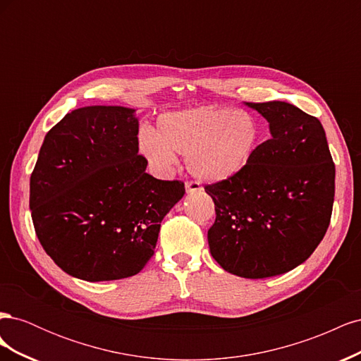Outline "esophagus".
<instances>
[{"label":"esophagus","mask_w":361,"mask_h":361,"mask_svg":"<svg viewBox=\"0 0 361 361\" xmlns=\"http://www.w3.org/2000/svg\"><path fill=\"white\" fill-rule=\"evenodd\" d=\"M185 190H187V192H199L202 191V185L197 180H187L185 182Z\"/></svg>","instance_id":"obj_1"}]
</instances>
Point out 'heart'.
Listing matches in <instances>:
<instances>
[{"mask_svg": "<svg viewBox=\"0 0 361 361\" xmlns=\"http://www.w3.org/2000/svg\"><path fill=\"white\" fill-rule=\"evenodd\" d=\"M257 118L243 110L202 106L162 114L157 129L143 130L138 149L158 173H170L187 155L190 171L202 180L223 182L241 173L260 143Z\"/></svg>", "mask_w": 361, "mask_h": 361, "instance_id": "heart-1", "label": "heart"}]
</instances>
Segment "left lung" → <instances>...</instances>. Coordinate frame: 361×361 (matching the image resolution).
<instances>
[{
  "mask_svg": "<svg viewBox=\"0 0 361 361\" xmlns=\"http://www.w3.org/2000/svg\"><path fill=\"white\" fill-rule=\"evenodd\" d=\"M271 138L238 176L204 185L215 204L212 257L244 279L285 274L307 260L330 226L336 169L325 130L292 104L247 102Z\"/></svg>",
  "mask_w": 361,
  "mask_h": 361,
  "instance_id": "8db88e82",
  "label": "left lung"
}]
</instances>
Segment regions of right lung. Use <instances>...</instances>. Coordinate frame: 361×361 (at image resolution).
Returning a JSON list of instances; mask_svg holds the SVG:
<instances>
[{
    "mask_svg": "<svg viewBox=\"0 0 361 361\" xmlns=\"http://www.w3.org/2000/svg\"><path fill=\"white\" fill-rule=\"evenodd\" d=\"M138 120L125 106H84L49 129L30 178V209L47 255L69 276H135L155 253L182 180L146 173Z\"/></svg>",
    "mask_w": 361,
    "mask_h": 361,
    "instance_id": "add662e5",
    "label": "right lung"
}]
</instances>
